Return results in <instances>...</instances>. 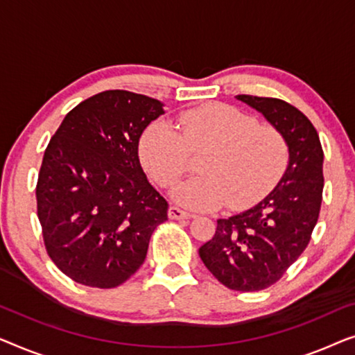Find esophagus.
<instances>
[{"instance_id": "obj_1", "label": "esophagus", "mask_w": 355, "mask_h": 355, "mask_svg": "<svg viewBox=\"0 0 355 355\" xmlns=\"http://www.w3.org/2000/svg\"><path fill=\"white\" fill-rule=\"evenodd\" d=\"M168 216L171 218V220H189V218H192V215L189 211H184L181 210L179 207H169L168 210Z\"/></svg>"}]
</instances>
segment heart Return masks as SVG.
Returning a JSON list of instances; mask_svg holds the SVG:
<instances>
[{
	"instance_id": "1",
	"label": "heart",
	"mask_w": 355,
	"mask_h": 355,
	"mask_svg": "<svg viewBox=\"0 0 355 355\" xmlns=\"http://www.w3.org/2000/svg\"><path fill=\"white\" fill-rule=\"evenodd\" d=\"M174 125H150L140 139V159L159 187L171 189L189 171V155L205 148L197 164L200 176L176 191L178 200L193 210H244L263 198L288 168L283 132L231 105L181 111Z\"/></svg>"
}]
</instances>
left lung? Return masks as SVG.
I'll return each instance as SVG.
<instances>
[{
	"label": "left lung",
	"mask_w": 355,
	"mask_h": 355,
	"mask_svg": "<svg viewBox=\"0 0 355 355\" xmlns=\"http://www.w3.org/2000/svg\"><path fill=\"white\" fill-rule=\"evenodd\" d=\"M236 98L283 132L289 164L260 203L218 220L215 236L198 255L226 288L254 293L278 283L312 239L323 198V148L313 124L288 101L252 95Z\"/></svg>",
	"instance_id": "1"
}]
</instances>
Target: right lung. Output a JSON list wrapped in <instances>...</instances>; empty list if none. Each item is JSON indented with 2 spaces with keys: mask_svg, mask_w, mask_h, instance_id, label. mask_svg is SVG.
I'll return each instance as SVG.
<instances>
[{
  "mask_svg": "<svg viewBox=\"0 0 355 355\" xmlns=\"http://www.w3.org/2000/svg\"><path fill=\"white\" fill-rule=\"evenodd\" d=\"M162 101L106 90L71 110L43 155L37 215L46 254L76 283L111 289L144 263L168 220V202L147 181L139 140Z\"/></svg>",
  "mask_w": 355,
  "mask_h": 355,
  "instance_id": "obj_1",
  "label": "right lung"
}]
</instances>
